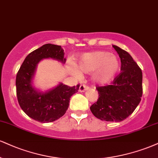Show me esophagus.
Returning <instances> with one entry per match:
<instances>
[{
  "label": "esophagus",
  "instance_id": "1",
  "mask_svg": "<svg viewBox=\"0 0 158 158\" xmlns=\"http://www.w3.org/2000/svg\"><path fill=\"white\" fill-rule=\"evenodd\" d=\"M88 89H89V87L87 86V85H81L80 87H79V91L80 93H82V92H85V91H86L87 90H88Z\"/></svg>",
  "mask_w": 158,
  "mask_h": 158
}]
</instances>
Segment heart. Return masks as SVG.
I'll return each mask as SVG.
<instances>
[{
	"label": "heart",
	"mask_w": 158,
	"mask_h": 158,
	"mask_svg": "<svg viewBox=\"0 0 158 158\" xmlns=\"http://www.w3.org/2000/svg\"><path fill=\"white\" fill-rule=\"evenodd\" d=\"M119 61L115 55L107 51H93L85 53L79 57L77 68L79 71L90 73L94 71V79L98 83L107 82L118 71ZM74 73L79 72L74 70Z\"/></svg>",
	"instance_id": "b5f03b06"
}]
</instances>
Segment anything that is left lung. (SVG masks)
I'll use <instances>...</instances> for the list:
<instances>
[{"label": "left lung", "instance_id": "left-lung-1", "mask_svg": "<svg viewBox=\"0 0 158 158\" xmlns=\"http://www.w3.org/2000/svg\"><path fill=\"white\" fill-rule=\"evenodd\" d=\"M121 58V72L111 84L97 87L98 99L90 107L92 113L102 121L118 122L134 112L141 100V69L128 52L113 45Z\"/></svg>", "mask_w": 158, "mask_h": 158}]
</instances>
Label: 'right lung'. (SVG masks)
Here are the masks:
<instances>
[{
	"mask_svg": "<svg viewBox=\"0 0 158 158\" xmlns=\"http://www.w3.org/2000/svg\"><path fill=\"white\" fill-rule=\"evenodd\" d=\"M64 55L60 45L48 43L30 53L19 69L16 77L18 103L24 113L34 120L41 123L57 120L67 111L72 95L79 90V85L71 87L60 83L45 92L33 86L38 63L43 59H53L64 64L66 62Z\"/></svg>",
	"mask_w": 158,
	"mask_h": 158,
	"instance_id": "add662e5",
	"label": "right lung"
}]
</instances>
